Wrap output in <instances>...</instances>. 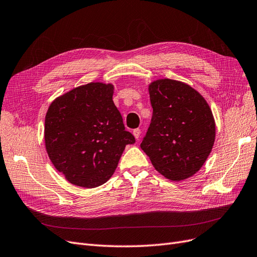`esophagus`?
I'll list each match as a JSON object with an SVG mask.
<instances>
[{"instance_id": "obj_1", "label": "esophagus", "mask_w": 257, "mask_h": 257, "mask_svg": "<svg viewBox=\"0 0 257 257\" xmlns=\"http://www.w3.org/2000/svg\"><path fill=\"white\" fill-rule=\"evenodd\" d=\"M132 134H134L135 138L138 140V139L140 138V136H141V129H140V128H137V129H135L134 131H132Z\"/></svg>"}]
</instances>
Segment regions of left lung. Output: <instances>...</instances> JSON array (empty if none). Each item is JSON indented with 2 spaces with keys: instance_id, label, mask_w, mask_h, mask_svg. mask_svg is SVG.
<instances>
[{
  "instance_id": "8db88e82",
  "label": "left lung",
  "mask_w": 257,
  "mask_h": 257,
  "mask_svg": "<svg viewBox=\"0 0 257 257\" xmlns=\"http://www.w3.org/2000/svg\"><path fill=\"white\" fill-rule=\"evenodd\" d=\"M150 97L153 116L141 148L164 177L186 179L202 168L213 146L210 107L191 86L170 79L153 82Z\"/></svg>"
}]
</instances>
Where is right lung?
<instances>
[{
  "label": "right lung",
  "mask_w": 257,
  "mask_h": 257,
  "mask_svg": "<svg viewBox=\"0 0 257 257\" xmlns=\"http://www.w3.org/2000/svg\"><path fill=\"white\" fill-rule=\"evenodd\" d=\"M113 89L112 84L88 83L49 106L47 153L55 169L73 185L95 188L106 183L126 145L136 143L113 102Z\"/></svg>",
  "instance_id": "add662e5"
}]
</instances>
